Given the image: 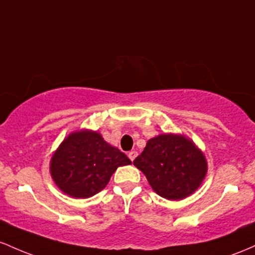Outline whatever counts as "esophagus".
Segmentation results:
<instances>
[{
  "mask_svg": "<svg viewBox=\"0 0 255 255\" xmlns=\"http://www.w3.org/2000/svg\"><path fill=\"white\" fill-rule=\"evenodd\" d=\"M128 158H130L131 161H133V160H135V159H136V156H137V151H135V150H131L130 153L128 154Z\"/></svg>",
  "mask_w": 255,
  "mask_h": 255,
  "instance_id": "1",
  "label": "esophagus"
}]
</instances>
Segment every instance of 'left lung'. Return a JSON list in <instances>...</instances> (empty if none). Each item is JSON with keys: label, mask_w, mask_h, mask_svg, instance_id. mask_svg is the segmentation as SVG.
Returning <instances> with one entry per match:
<instances>
[{"label": "left lung", "mask_w": 255, "mask_h": 255, "mask_svg": "<svg viewBox=\"0 0 255 255\" xmlns=\"http://www.w3.org/2000/svg\"><path fill=\"white\" fill-rule=\"evenodd\" d=\"M133 165L158 195L173 201L191 195L207 172L204 153L189 138L174 133L150 138Z\"/></svg>", "instance_id": "8db88e82"}]
</instances>
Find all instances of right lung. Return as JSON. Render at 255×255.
<instances>
[{"instance_id": "obj_1", "label": "right lung", "mask_w": 255, "mask_h": 255, "mask_svg": "<svg viewBox=\"0 0 255 255\" xmlns=\"http://www.w3.org/2000/svg\"><path fill=\"white\" fill-rule=\"evenodd\" d=\"M131 160L112 147L96 131L70 133L50 160V174L60 190L76 199H87L100 193L119 166Z\"/></svg>"}]
</instances>
